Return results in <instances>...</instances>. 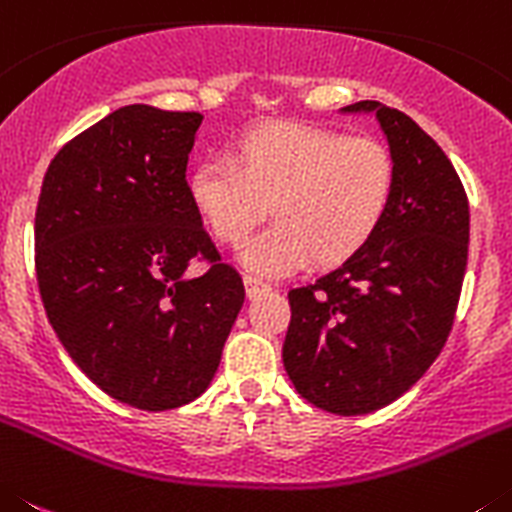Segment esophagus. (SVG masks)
Here are the masks:
<instances>
[{
    "instance_id": "34e87169",
    "label": "esophagus",
    "mask_w": 512,
    "mask_h": 512,
    "mask_svg": "<svg viewBox=\"0 0 512 512\" xmlns=\"http://www.w3.org/2000/svg\"><path fill=\"white\" fill-rule=\"evenodd\" d=\"M245 290H247V296L255 298V296H262V293H267L270 285L262 283V280L255 278V275H245Z\"/></svg>"
}]
</instances>
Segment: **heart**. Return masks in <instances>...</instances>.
<instances>
[{"label": "heart", "instance_id": "obj_1", "mask_svg": "<svg viewBox=\"0 0 512 512\" xmlns=\"http://www.w3.org/2000/svg\"><path fill=\"white\" fill-rule=\"evenodd\" d=\"M393 191L395 160L380 140L298 122L257 127L229 158L201 160L188 176L191 204L219 242H242L273 209L275 222L239 247L260 275L352 257L380 229Z\"/></svg>", "mask_w": 512, "mask_h": 512}]
</instances>
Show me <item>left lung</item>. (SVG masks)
<instances>
[{"label":"left lung","instance_id":"8db88e82","mask_svg":"<svg viewBox=\"0 0 512 512\" xmlns=\"http://www.w3.org/2000/svg\"><path fill=\"white\" fill-rule=\"evenodd\" d=\"M375 112L395 160V191L375 237L288 293L283 365L301 398L336 416L385 408L421 380L449 336L469 250V204L457 170L408 114Z\"/></svg>","mask_w":512,"mask_h":512}]
</instances>
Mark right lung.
Masks as SVG:
<instances>
[{
	"mask_svg": "<svg viewBox=\"0 0 512 512\" xmlns=\"http://www.w3.org/2000/svg\"><path fill=\"white\" fill-rule=\"evenodd\" d=\"M199 112L132 104L58 150L35 211L50 326L94 385L140 411L199 398L245 303L186 181ZM206 261L199 279L186 276Z\"/></svg>",
	"mask_w": 512,
	"mask_h": 512,
	"instance_id": "1",
	"label": "right lung"
}]
</instances>
